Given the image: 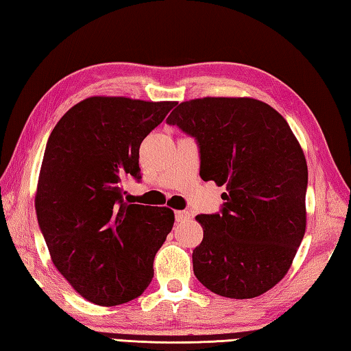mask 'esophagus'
Instances as JSON below:
<instances>
[{
	"label": "esophagus",
	"mask_w": 351,
	"mask_h": 351,
	"mask_svg": "<svg viewBox=\"0 0 351 351\" xmlns=\"http://www.w3.org/2000/svg\"><path fill=\"white\" fill-rule=\"evenodd\" d=\"M190 213L189 211H182V210H178V211H175V217H176V222H185V221H189L190 219Z\"/></svg>",
	"instance_id": "1"
}]
</instances>
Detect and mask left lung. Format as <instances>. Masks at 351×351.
<instances>
[{
    "label": "left lung",
    "instance_id": "8db88e82",
    "mask_svg": "<svg viewBox=\"0 0 351 351\" xmlns=\"http://www.w3.org/2000/svg\"><path fill=\"white\" fill-rule=\"evenodd\" d=\"M195 136L204 181L226 185L221 215H199L193 271L221 297L256 298L289 271L306 232L307 162L276 109L251 97H204L167 119Z\"/></svg>",
    "mask_w": 351,
    "mask_h": 351
}]
</instances>
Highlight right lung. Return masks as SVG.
Listing matches in <instances>:
<instances>
[{"label": "right lung", "mask_w": 351, "mask_h": 351, "mask_svg": "<svg viewBox=\"0 0 351 351\" xmlns=\"http://www.w3.org/2000/svg\"><path fill=\"white\" fill-rule=\"evenodd\" d=\"M175 105L94 95L68 109L47 141L38 222L53 265L94 304L128 303L152 281L173 210L125 202L123 182L138 180L140 144Z\"/></svg>", "instance_id": "1"}]
</instances>
